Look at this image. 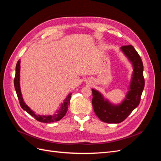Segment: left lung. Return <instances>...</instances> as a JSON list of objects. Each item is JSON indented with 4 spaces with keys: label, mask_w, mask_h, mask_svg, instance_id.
<instances>
[{
    "label": "left lung",
    "mask_w": 161,
    "mask_h": 161,
    "mask_svg": "<svg viewBox=\"0 0 161 161\" xmlns=\"http://www.w3.org/2000/svg\"><path fill=\"white\" fill-rule=\"evenodd\" d=\"M121 50L134 67L130 90L124 101L118 105H112L99 92L92 89V108L97 116L105 123L119 124L127 118L139 105L144 88L143 63L138 53L131 45L121 46Z\"/></svg>",
    "instance_id": "obj_1"
}]
</instances>
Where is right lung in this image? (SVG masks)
I'll use <instances>...</instances> for the list:
<instances>
[{
    "label": "right lung",
    "instance_id": "add662e5",
    "mask_svg": "<svg viewBox=\"0 0 161 161\" xmlns=\"http://www.w3.org/2000/svg\"><path fill=\"white\" fill-rule=\"evenodd\" d=\"M15 76L14 79V89H15L17 95L18 97V99L19 100V103L23 109L27 111V113L33 117L36 120L40 121V122L43 123H50V122H54V121H58L60 120L63 117H64L66 112L68 111V108L69 107L70 105V100L71 98V93L67 96L66 99L64 100V102L63 103L60 107L59 110L56 111L55 114L52 115H37L35 114V112H33L29 107L25 103V102L23 101L22 95L21 92V89H20V82H19V80H20V60H18L17 65H16V70H15Z\"/></svg>",
    "mask_w": 161,
    "mask_h": 161
}]
</instances>
